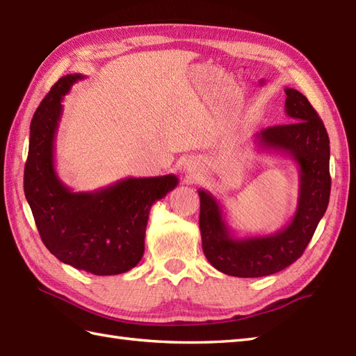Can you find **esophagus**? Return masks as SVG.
I'll return each instance as SVG.
<instances>
[{
  "label": "esophagus",
  "mask_w": 356,
  "mask_h": 356,
  "mask_svg": "<svg viewBox=\"0 0 356 356\" xmlns=\"http://www.w3.org/2000/svg\"><path fill=\"white\" fill-rule=\"evenodd\" d=\"M198 168H200V162H198L197 159H188L185 162V170L188 172H194V171H198Z\"/></svg>",
  "instance_id": "esophagus-1"
}]
</instances>
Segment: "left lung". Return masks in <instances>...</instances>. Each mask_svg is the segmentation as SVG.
Returning a JSON list of instances; mask_svg holds the SVG:
<instances>
[{"label":"left lung","instance_id":"obj_1","mask_svg":"<svg viewBox=\"0 0 356 356\" xmlns=\"http://www.w3.org/2000/svg\"><path fill=\"white\" fill-rule=\"evenodd\" d=\"M285 112L294 122L261 130L254 140L261 150L286 154L297 163L300 185L291 221L276 234L238 238L217 198L198 189L204 256L229 276L262 277L290 267L303 254L327 209L330 150L325 124L299 90L285 88Z\"/></svg>","mask_w":356,"mask_h":356}]
</instances>
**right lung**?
I'll list each match as a JSON object with an SVG mask.
<instances>
[{
    "mask_svg": "<svg viewBox=\"0 0 356 356\" xmlns=\"http://www.w3.org/2000/svg\"><path fill=\"white\" fill-rule=\"evenodd\" d=\"M83 79L81 74L59 79L33 115L24 193L42 243L57 259L97 276L121 275L143 258L152 206L179 179L127 177L92 193H72L63 184L54 167L62 100Z\"/></svg>",
    "mask_w": 356,
    "mask_h": 356,
    "instance_id": "1",
    "label": "right lung"
}]
</instances>
